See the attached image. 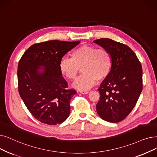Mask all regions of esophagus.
Instances as JSON below:
<instances>
[{
    "mask_svg": "<svg viewBox=\"0 0 157 157\" xmlns=\"http://www.w3.org/2000/svg\"><path fill=\"white\" fill-rule=\"evenodd\" d=\"M79 92L82 94H87L89 93V91H85V90H80Z\"/></svg>",
    "mask_w": 157,
    "mask_h": 157,
    "instance_id": "obj_1",
    "label": "esophagus"
}]
</instances>
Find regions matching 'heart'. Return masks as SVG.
I'll list each match as a JSON object with an SVG mask.
<instances>
[{"label": "heart", "instance_id": "heart-1", "mask_svg": "<svg viewBox=\"0 0 157 157\" xmlns=\"http://www.w3.org/2000/svg\"><path fill=\"white\" fill-rule=\"evenodd\" d=\"M71 58H63L59 63V71L69 79H76L81 68L83 73L74 82L72 86L80 90H87L95 83L108 77L112 69L110 52L104 48L88 45L74 49Z\"/></svg>", "mask_w": 157, "mask_h": 157}]
</instances>
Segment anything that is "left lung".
I'll return each mask as SVG.
<instances>
[{
	"mask_svg": "<svg viewBox=\"0 0 157 157\" xmlns=\"http://www.w3.org/2000/svg\"><path fill=\"white\" fill-rule=\"evenodd\" d=\"M94 42L108 51L112 61L110 74L98 88L97 112L106 121L118 122L132 112L142 90V66L135 52L123 44L109 38Z\"/></svg>",
	"mask_w": 157,
	"mask_h": 157,
	"instance_id": "1",
	"label": "left lung"
}]
</instances>
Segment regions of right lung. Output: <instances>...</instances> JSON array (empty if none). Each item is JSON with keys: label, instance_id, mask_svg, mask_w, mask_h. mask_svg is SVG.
I'll list each match as a JSON object with an SVG mask.
<instances>
[{"label": "right lung", "instance_id": "1", "mask_svg": "<svg viewBox=\"0 0 157 157\" xmlns=\"http://www.w3.org/2000/svg\"><path fill=\"white\" fill-rule=\"evenodd\" d=\"M79 43L59 40L37 43L29 47L19 61L20 98L33 117L42 123L56 125L69 117L70 101L76 92L68 89L59 63L65 54Z\"/></svg>", "mask_w": 157, "mask_h": 157}]
</instances>
